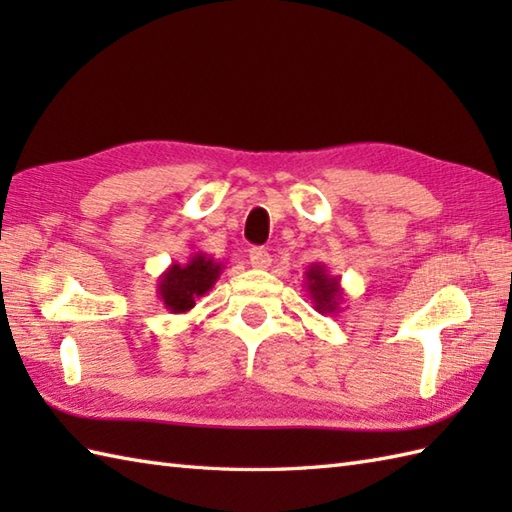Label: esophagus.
I'll return each instance as SVG.
<instances>
[{
    "label": "esophagus",
    "instance_id": "obj_1",
    "mask_svg": "<svg viewBox=\"0 0 512 512\" xmlns=\"http://www.w3.org/2000/svg\"><path fill=\"white\" fill-rule=\"evenodd\" d=\"M248 259H250V264H253L255 268H268L270 262H273V259H270V253H268L264 246H253V248H250L248 250Z\"/></svg>",
    "mask_w": 512,
    "mask_h": 512
}]
</instances>
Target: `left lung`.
<instances>
[{
	"label": "left lung",
	"mask_w": 512,
	"mask_h": 512,
	"mask_svg": "<svg viewBox=\"0 0 512 512\" xmlns=\"http://www.w3.org/2000/svg\"><path fill=\"white\" fill-rule=\"evenodd\" d=\"M306 290L312 299V306L319 314H339L345 292L341 288V277L328 273L325 264H310L306 270Z\"/></svg>",
	"instance_id": "obj_1"
}]
</instances>
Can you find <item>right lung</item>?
Returning a JSON list of instances; mask_svg holds the SVG:
<instances>
[{
    "instance_id": "obj_1",
    "label": "right lung",
    "mask_w": 512,
    "mask_h": 512,
    "mask_svg": "<svg viewBox=\"0 0 512 512\" xmlns=\"http://www.w3.org/2000/svg\"><path fill=\"white\" fill-rule=\"evenodd\" d=\"M224 270L222 262L204 253H193L187 264H171L158 277V297L171 314L189 312L195 301L209 292Z\"/></svg>"
}]
</instances>
